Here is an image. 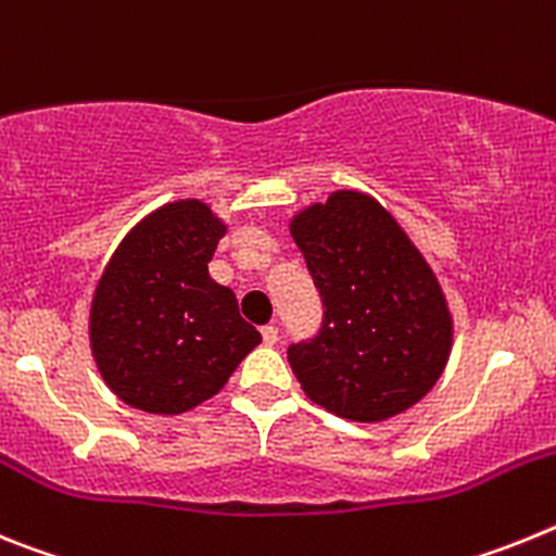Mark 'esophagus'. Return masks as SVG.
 <instances>
[{"mask_svg":"<svg viewBox=\"0 0 556 556\" xmlns=\"http://www.w3.org/2000/svg\"><path fill=\"white\" fill-rule=\"evenodd\" d=\"M262 337H264V345H275V342H278V328H275V326H264L262 328Z\"/></svg>","mask_w":556,"mask_h":556,"instance_id":"esophagus-1","label":"esophagus"}]
</instances>
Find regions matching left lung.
<instances>
[{
	"mask_svg": "<svg viewBox=\"0 0 556 556\" xmlns=\"http://www.w3.org/2000/svg\"><path fill=\"white\" fill-rule=\"evenodd\" d=\"M323 301L317 337L287 356L314 404L358 424L415 406L451 353L448 303L409 236L367 194L333 191L292 219Z\"/></svg>",
	"mask_w": 556,
	"mask_h": 556,
	"instance_id": "8db88e82",
	"label": "left lung"
}]
</instances>
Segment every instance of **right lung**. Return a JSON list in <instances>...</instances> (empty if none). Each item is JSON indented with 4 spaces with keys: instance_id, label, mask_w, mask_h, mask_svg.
Here are the masks:
<instances>
[{
    "instance_id": "1",
    "label": "right lung",
    "mask_w": 556,
    "mask_h": 556,
    "mask_svg": "<svg viewBox=\"0 0 556 556\" xmlns=\"http://www.w3.org/2000/svg\"><path fill=\"white\" fill-rule=\"evenodd\" d=\"M225 225L200 200L166 203L111 255L91 301V353L132 409L180 415L217 395L262 333L208 275Z\"/></svg>"
}]
</instances>
